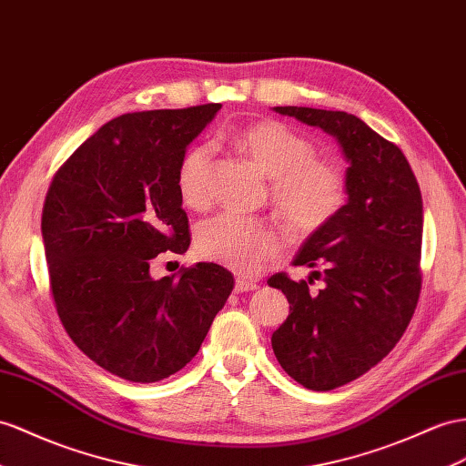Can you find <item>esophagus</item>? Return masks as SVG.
I'll return each mask as SVG.
<instances>
[{
	"instance_id": "1",
	"label": "esophagus",
	"mask_w": 466,
	"mask_h": 466,
	"mask_svg": "<svg viewBox=\"0 0 466 466\" xmlns=\"http://www.w3.org/2000/svg\"><path fill=\"white\" fill-rule=\"evenodd\" d=\"M259 285L252 279H244V278H238L236 279V293H248V291H256Z\"/></svg>"
}]
</instances>
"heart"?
Masks as SVG:
<instances>
[{
    "label": "heart",
    "instance_id": "b5f03b06",
    "mask_svg": "<svg viewBox=\"0 0 466 466\" xmlns=\"http://www.w3.org/2000/svg\"><path fill=\"white\" fill-rule=\"evenodd\" d=\"M240 147L271 183L279 218L299 234L323 230L347 202V177L335 163L317 159L315 143L281 122H259L236 137ZM212 147H190L178 163L177 187L190 208L205 207L210 197ZM198 254L240 273H258L283 252L281 236L271 226L222 212L197 230Z\"/></svg>",
    "mask_w": 466,
    "mask_h": 466
}]
</instances>
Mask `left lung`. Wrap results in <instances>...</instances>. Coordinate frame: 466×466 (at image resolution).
Wrapping results in <instances>:
<instances>
[{
  "label": "left lung",
  "instance_id": "8db88e82",
  "mask_svg": "<svg viewBox=\"0 0 466 466\" xmlns=\"http://www.w3.org/2000/svg\"><path fill=\"white\" fill-rule=\"evenodd\" d=\"M273 110L327 131L350 163L347 205L293 259L320 271L309 281L285 273L268 281L289 301V317L271 337L278 362L301 386L329 391L376 366L410 325L421 291V190L401 149L360 117L297 106ZM313 277L326 281L319 294L308 293Z\"/></svg>",
  "mask_w": 466,
  "mask_h": 466
}]
</instances>
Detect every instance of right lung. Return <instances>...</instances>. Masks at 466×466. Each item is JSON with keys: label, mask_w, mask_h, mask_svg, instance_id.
<instances>
[{"label": "right lung", "mask_w": 466, "mask_h": 466, "mask_svg": "<svg viewBox=\"0 0 466 466\" xmlns=\"http://www.w3.org/2000/svg\"><path fill=\"white\" fill-rule=\"evenodd\" d=\"M222 104L114 117L70 155L43 205L41 232L58 319L108 372L151 384L185 368L234 288L198 261L153 279L151 259L188 249L177 171Z\"/></svg>", "instance_id": "right-lung-1"}]
</instances>
